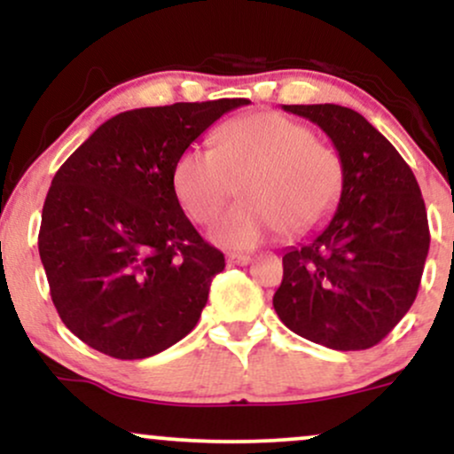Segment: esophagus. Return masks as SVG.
I'll use <instances>...</instances> for the list:
<instances>
[{"label":"esophagus","mask_w":454,"mask_h":454,"mask_svg":"<svg viewBox=\"0 0 454 454\" xmlns=\"http://www.w3.org/2000/svg\"><path fill=\"white\" fill-rule=\"evenodd\" d=\"M226 260H228V264H237V267H245V264H249V258L247 254H228L226 256Z\"/></svg>","instance_id":"34e87169"}]
</instances>
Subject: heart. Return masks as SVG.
Here are the masks:
<instances>
[{
	"label": "heart",
	"instance_id": "b5f03b06",
	"mask_svg": "<svg viewBox=\"0 0 454 454\" xmlns=\"http://www.w3.org/2000/svg\"><path fill=\"white\" fill-rule=\"evenodd\" d=\"M346 168L341 155L303 123L264 111L222 126L215 149L190 145L175 160L170 185L185 215L211 223L234 194L237 205L209 231L226 249H249L286 231L303 237L335 211Z\"/></svg>",
	"mask_w": 454,
	"mask_h": 454
}]
</instances>
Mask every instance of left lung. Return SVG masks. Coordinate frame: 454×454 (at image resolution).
Listing matches in <instances>:
<instances>
[{
	"mask_svg": "<svg viewBox=\"0 0 454 454\" xmlns=\"http://www.w3.org/2000/svg\"><path fill=\"white\" fill-rule=\"evenodd\" d=\"M326 132L346 181L331 222L284 254L273 296L279 320L331 350H367L408 314L419 293L429 223L419 181L363 114L340 104H284Z\"/></svg>",
	"mask_w": 454,
	"mask_h": 454,
	"instance_id": "8db88e82",
	"label": "left lung"
}]
</instances>
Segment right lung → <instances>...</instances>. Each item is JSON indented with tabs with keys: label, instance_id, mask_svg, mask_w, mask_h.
<instances>
[{
	"label": "right lung",
	"instance_id": "1",
	"mask_svg": "<svg viewBox=\"0 0 454 454\" xmlns=\"http://www.w3.org/2000/svg\"><path fill=\"white\" fill-rule=\"evenodd\" d=\"M245 98L134 108L102 123L53 176L38 249L61 322L121 361L184 340L222 273L176 202L175 160Z\"/></svg>",
	"mask_w": 454,
	"mask_h": 454
}]
</instances>
